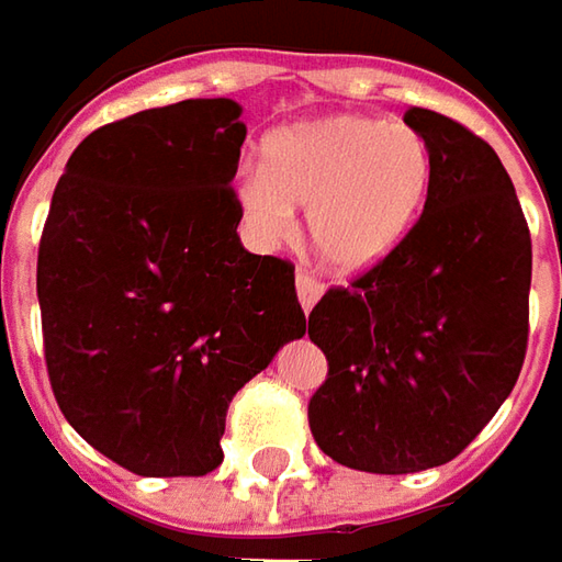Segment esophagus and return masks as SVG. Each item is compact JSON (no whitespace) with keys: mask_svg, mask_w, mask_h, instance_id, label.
Wrapping results in <instances>:
<instances>
[{"mask_svg":"<svg viewBox=\"0 0 562 562\" xmlns=\"http://www.w3.org/2000/svg\"><path fill=\"white\" fill-rule=\"evenodd\" d=\"M322 293H325V284H322L318 278H313L310 271H296V300H300L303 313L313 310Z\"/></svg>","mask_w":562,"mask_h":562,"instance_id":"1","label":"esophagus"}]
</instances>
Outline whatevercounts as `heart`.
I'll list each match as a JSON object with an SVG mask.
<instances>
[{
	"instance_id": "obj_1",
	"label": "heart",
	"mask_w": 562,
	"mask_h": 562,
	"mask_svg": "<svg viewBox=\"0 0 562 562\" xmlns=\"http://www.w3.org/2000/svg\"><path fill=\"white\" fill-rule=\"evenodd\" d=\"M438 181V153L419 127L372 115H325L271 131L259 175L234 184V203L259 240H281L306 212V240L335 274L391 259L419 227Z\"/></svg>"
}]
</instances>
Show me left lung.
Listing matches in <instances>:
<instances>
[{
    "instance_id": "left-lung-1",
    "label": "left lung",
    "mask_w": 562,
    "mask_h": 562,
    "mask_svg": "<svg viewBox=\"0 0 562 562\" xmlns=\"http://www.w3.org/2000/svg\"><path fill=\"white\" fill-rule=\"evenodd\" d=\"M438 153L419 227L353 288L315 303L328 378L315 443L340 465L406 475L463 453L509 397L529 340L531 237L507 168L482 137L409 109Z\"/></svg>"
}]
</instances>
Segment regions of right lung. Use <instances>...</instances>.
I'll return each instance as SVG.
<instances>
[{
    "instance_id": "add662e5",
    "label": "right lung",
    "mask_w": 562,
    "mask_h": 562,
    "mask_svg": "<svg viewBox=\"0 0 562 562\" xmlns=\"http://www.w3.org/2000/svg\"><path fill=\"white\" fill-rule=\"evenodd\" d=\"M234 99H184L93 131L58 178L36 259L53 394L124 469L225 460L231 397L306 335L291 262L240 244Z\"/></svg>"
}]
</instances>
